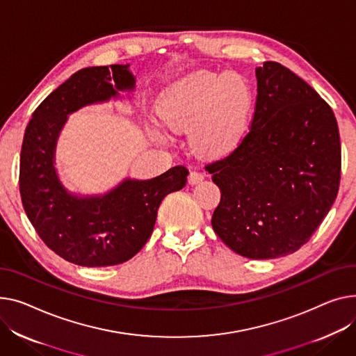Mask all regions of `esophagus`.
<instances>
[{
	"instance_id": "34e87169",
	"label": "esophagus",
	"mask_w": 356,
	"mask_h": 356,
	"mask_svg": "<svg viewBox=\"0 0 356 356\" xmlns=\"http://www.w3.org/2000/svg\"><path fill=\"white\" fill-rule=\"evenodd\" d=\"M203 179H204L203 173H200V172H197V170H193V172H191V175H188V183H191V184H197V183H200Z\"/></svg>"
}]
</instances>
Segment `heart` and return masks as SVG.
<instances>
[{
	"instance_id": "obj_1",
	"label": "heart",
	"mask_w": 356,
	"mask_h": 356,
	"mask_svg": "<svg viewBox=\"0 0 356 356\" xmlns=\"http://www.w3.org/2000/svg\"><path fill=\"white\" fill-rule=\"evenodd\" d=\"M250 102V88L239 74L199 70L165 91L159 117L172 131H191L197 152L218 156L242 137Z\"/></svg>"
}]
</instances>
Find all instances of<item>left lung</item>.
<instances>
[{"label": "left lung", "instance_id": "8db88e82", "mask_svg": "<svg viewBox=\"0 0 356 356\" xmlns=\"http://www.w3.org/2000/svg\"><path fill=\"white\" fill-rule=\"evenodd\" d=\"M257 96L249 131L206 170L220 188L211 226L233 252L275 259L311 239L332 207L341 181L335 114L285 65L256 68Z\"/></svg>", "mask_w": 356, "mask_h": 356}]
</instances>
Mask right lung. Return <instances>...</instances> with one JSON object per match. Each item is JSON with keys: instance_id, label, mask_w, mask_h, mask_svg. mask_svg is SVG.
<instances>
[{"instance_id": "right-lung-1", "label": "right lung", "mask_w": 356, "mask_h": 356, "mask_svg": "<svg viewBox=\"0 0 356 356\" xmlns=\"http://www.w3.org/2000/svg\"><path fill=\"white\" fill-rule=\"evenodd\" d=\"M129 65L79 70L35 108L19 156V193L31 225L54 253L79 266L123 264L146 245L161 200L186 186L188 170L175 165L150 180L126 179L103 196L80 197L61 184L54 153L67 115L133 90Z\"/></svg>"}]
</instances>
